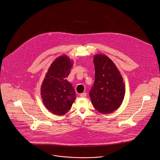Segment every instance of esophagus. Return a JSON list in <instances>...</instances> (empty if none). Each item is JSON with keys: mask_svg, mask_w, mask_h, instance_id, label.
<instances>
[{"mask_svg": "<svg viewBox=\"0 0 160 160\" xmlns=\"http://www.w3.org/2000/svg\"><path fill=\"white\" fill-rule=\"evenodd\" d=\"M80 96L81 97H83V98H84V97H85L87 96V94H86V93L83 92V93H80Z\"/></svg>", "mask_w": 160, "mask_h": 160, "instance_id": "esophagus-1", "label": "esophagus"}]
</instances>
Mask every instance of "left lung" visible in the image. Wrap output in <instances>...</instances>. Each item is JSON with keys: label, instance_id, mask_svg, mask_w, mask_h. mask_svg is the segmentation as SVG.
<instances>
[{"label": "left lung", "instance_id": "left-lung-1", "mask_svg": "<svg viewBox=\"0 0 160 160\" xmlns=\"http://www.w3.org/2000/svg\"><path fill=\"white\" fill-rule=\"evenodd\" d=\"M95 82L89 92L94 108L101 114H111L122 104L126 92L122 75L114 62L103 54L93 57Z\"/></svg>", "mask_w": 160, "mask_h": 160}]
</instances>
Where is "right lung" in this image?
<instances>
[{
	"instance_id": "1",
	"label": "right lung",
	"mask_w": 160,
	"mask_h": 160,
	"mask_svg": "<svg viewBox=\"0 0 160 160\" xmlns=\"http://www.w3.org/2000/svg\"><path fill=\"white\" fill-rule=\"evenodd\" d=\"M73 65L67 55L58 57L51 64L42 81L41 95L43 103L55 115H65L76 99L74 88L66 79Z\"/></svg>"
}]
</instances>
